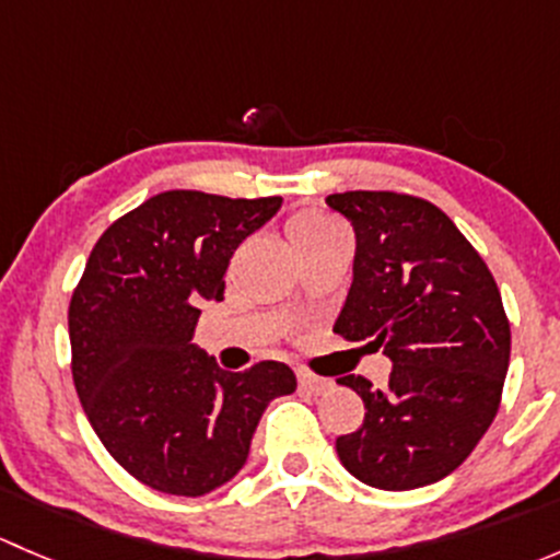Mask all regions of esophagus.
<instances>
[{
    "label": "esophagus",
    "instance_id": "esophagus-1",
    "mask_svg": "<svg viewBox=\"0 0 560 560\" xmlns=\"http://www.w3.org/2000/svg\"><path fill=\"white\" fill-rule=\"evenodd\" d=\"M298 382H301L303 389H308V393H314V395L325 393V389H330V385H332L330 380H325V376H316L306 369H298Z\"/></svg>",
    "mask_w": 560,
    "mask_h": 560
}]
</instances>
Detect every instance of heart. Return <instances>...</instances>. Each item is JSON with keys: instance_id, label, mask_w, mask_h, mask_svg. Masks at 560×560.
<instances>
[{"instance_id": "obj_1", "label": "heart", "mask_w": 560, "mask_h": 560, "mask_svg": "<svg viewBox=\"0 0 560 560\" xmlns=\"http://www.w3.org/2000/svg\"><path fill=\"white\" fill-rule=\"evenodd\" d=\"M336 230H343L330 213L325 211H301L295 219L290 222V238L292 244L301 246L308 244V241L322 238V235H330Z\"/></svg>"}]
</instances>
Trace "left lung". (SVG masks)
Returning a JSON list of instances; mask_svg holds the SVG:
<instances>
[{
	"mask_svg": "<svg viewBox=\"0 0 560 560\" xmlns=\"http://www.w3.org/2000/svg\"><path fill=\"white\" fill-rule=\"evenodd\" d=\"M358 235L354 279L332 332L393 360L385 389L341 376L365 404L336 439L349 474L380 490H415L453 474L493 422L512 332L493 273L422 197L354 189L327 195Z\"/></svg>",
	"mask_w": 560,
	"mask_h": 560,
	"instance_id": "1",
	"label": "left lung"
}]
</instances>
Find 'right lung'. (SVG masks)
Returning a JSON list of instances; mask_svg holds the SVG:
<instances>
[{"label":"right lung","mask_w":560,"mask_h":560,"mask_svg":"<svg viewBox=\"0 0 560 560\" xmlns=\"http://www.w3.org/2000/svg\"><path fill=\"white\" fill-rule=\"evenodd\" d=\"M281 197L171 189L118 217L70 301L72 382L94 433L138 482L206 495L241 471L265 406L295 393L292 369L224 371L191 343L202 301Z\"/></svg>","instance_id":"obj_1"}]
</instances>
